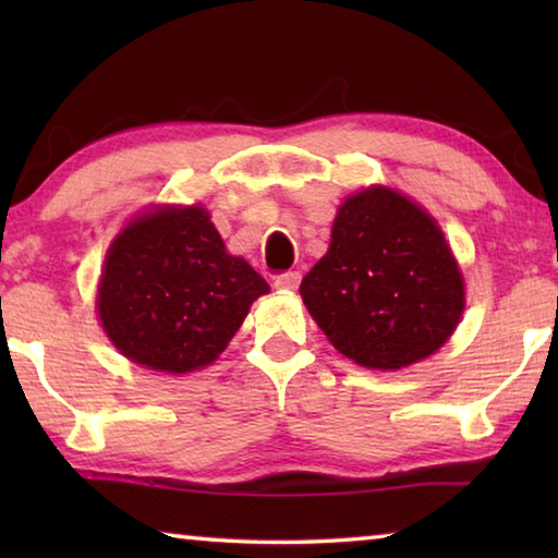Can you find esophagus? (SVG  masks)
Returning <instances> with one entry per match:
<instances>
[{
    "label": "esophagus",
    "mask_w": 558,
    "mask_h": 558,
    "mask_svg": "<svg viewBox=\"0 0 558 558\" xmlns=\"http://www.w3.org/2000/svg\"><path fill=\"white\" fill-rule=\"evenodd\" d=\"M272 286L278 290H295L300 286V272L298 270L280 272V276H276V280H272Z\"/></svg>",
    "instance_id": "34e87169"
}]
</instances>
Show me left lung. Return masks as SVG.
<instances>
[{"label":"left lung","mask_w":558,"mask_h":558,"mask_svg":"<svg viewBox=\"0 0 558 558\" xmlns=\"http://www.w3.org/2000/svg\"><path fill=\"white\" fill-rule=\"evenodd\" d=\"M300 295L339 352L369 369H401L458 327L465 292L436 221L399 192L372 186L342 204L332 243Z\"/></svg>","instance_id":"8db88e82"}]
</instances>
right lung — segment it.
<instances>
[{
  "mask_svg": "<svg viewBox=\"0 0 558 558\" xmlns=\"http://www.w3.org/2000/svg\"><path fill=\"white\" fill-rule=\"evenodd\" d=\"M266 292L248 263L226 253L204 209H159L112 241L98 315L132 362L184 374L211 364Z\"/></svg>",
  "mask_w": 558,
  "mask_h": 558,
  "instance_id": "right-lung-1",
  "label": "right lung"
}]
</instances>
